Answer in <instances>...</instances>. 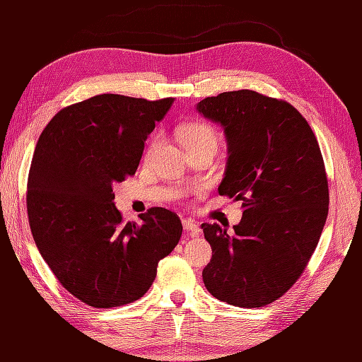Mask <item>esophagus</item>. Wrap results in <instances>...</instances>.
<instances>
[{
	"label": "esophagus",
	"mask_w": 362,
	"mask_h": 362,
	"mask_svg": "<svg viewBox=\"0 0 362 362\" xmlns=\"http://www.w3.org/2000/svg\"><path fill=\"white\" fill-rule=\"evenodd\" d=\"M183 230H185V233L188 236H197L199 233H201V227H199V224H196V222L191 219L183 221Z\"/></svg>",
	"instance_id": "1"
}]
</instances>
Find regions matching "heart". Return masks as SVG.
<instances>
[{
    "label": "heart",
    "instance_id": "b5f03b06",
    "mask_svg": "<svg viewBox=\"0 0 362 362\" xmlns=\"http://www.w3.org/2000/svg\"><path fill=\"white\" fill-rule=\"evenodd\" d=\"M179 138L187 149L194 148V146L206 144V143L216 144V132H214V129L210 124H206L204 121H193V122H188L185 126H182L179 130ZM158 143H160V136L156 135L149 141L148 149L144 152V158H149L152 156V152L157 149Z\"/></svg>",
    "mask_w": 362,
    "mask_h": 362
}]
</instances>
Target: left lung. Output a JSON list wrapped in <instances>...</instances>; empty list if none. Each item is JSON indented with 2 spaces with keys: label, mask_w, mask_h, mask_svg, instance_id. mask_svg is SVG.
Returning a JSON list of instances; mask_svg holds the SVG:
<instances>
[{
  "label": "left lung",
  "mask_w": 362,
  "mask_h": 362,
  "mask_svg": "<svg viewBox=\"0 0 362 362\" xmlns=\"http://www.w3.org/2000/svg\"><path fill=\"white\" fill-rule=\"evenodd\" d=\"M197 110L224 127L218 191L244 209L232 233L202 224L213 250L205 288L228 305L259 308L300 279L324 230L329 194L317 138L294 105L253 90L205 98Z\"/></svg>",
  "instance_id": "1"
}]
</instances>
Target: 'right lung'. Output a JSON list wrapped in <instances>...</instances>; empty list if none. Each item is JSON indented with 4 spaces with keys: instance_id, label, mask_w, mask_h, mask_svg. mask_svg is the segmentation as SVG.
<instances>
[{
    "instance_id": "right-lung-1",
    "label": "right lung",
    "mask_w": 362,
    "mask_h": 362,
    "mask_svg": "<svg viewBox=\"0 0 362 362\" xmlns=\"http://www.w3.org/2000/svg\"><path fill=\"white\" fill-rule=\"evenodd\" d=\"M174 99L104 93L65 107L38 138L28 177L34 241L62 286L93 308L143 297L182 236L175 213L153 206L124 222L112 185L134 175L144 141Z\"/></svg>"
}]
</instances>
